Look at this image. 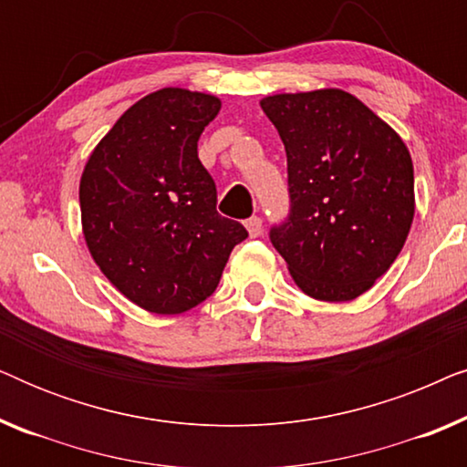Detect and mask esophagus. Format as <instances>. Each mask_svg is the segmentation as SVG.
Listing matches in <instances>:
<instances>
[{"mask_svg":"<svg viewBox=\"0 0 467 467\" xmlns=\"http://www.w3.org/2000/svg\"><path fill=\"white\" fill-rule=\"evenodd\" d=\"M244 227H246V232H248V235H251V238H257V235H261V229H264L259 216H251V219H246Z\"/></svg>","mask_w":467,"mask_h":467,"instance_id":"esophagus-1","label":"esophagus"}]
</instances>
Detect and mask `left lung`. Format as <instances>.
<instances>
[{"instance_id":"8db88e82","label":"left lung","mask_w":467,"mask_h":467,"mask_svg":"<svg viewBox=\"0 0 467 467\" xmlns=\"http://www.w3.org/2000/svg\"><path fill=\"white\" fill-rule=\"evenodd\" d=\"M286 150L291 213L270 240L293 280L321 302L372 289L408 238L414 170L404 140L342 88L259 101Z\"/></svg>"}]
</instances>
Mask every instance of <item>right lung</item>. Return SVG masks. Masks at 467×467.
Segmentation results:
<instances>
[{
    "label": "right lung",
    "mask_w": 467,
    "mask_h": 467,
    "mask_svg": "<svg viewBox=\"0 0 467 467\" xmlns=\"http://www.w3.org/2000/svg\"><path fill=\"white\" fill-rule=\"evenodd\" d=\"M219 110L214 95L159 88L123 112L82 170L88 253L130 302L155 315H181L213 296L248 235L216 213L214 181L197 157Z\"/></svg>",
    "instance_id": "add662e5"
}]
</instances>
